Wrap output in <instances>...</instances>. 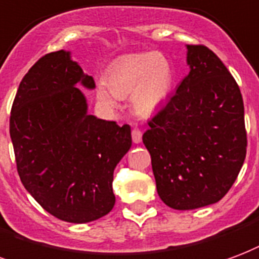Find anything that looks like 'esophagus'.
<instances>
[{"label":"esophagus","mask_w":259,"mask_h":259,"mask_svg":"<svg viewBox=\"0 0 259 259\" xmlns=\"http://www.w3.org/2000/svg\"><path fill=\"white\" fill-rule=\"evenodd\" d=\"M141 139H143V133H141V130L139 129L132 130V140H133V143H135V144L141 143Z\"/></svg>","instance_id":"34e87169"}]
</instances>
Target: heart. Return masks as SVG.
<instances>
[{"label":"heart","mask_w":259,"mask_h":259,"mask_svg":"<svg viewBox=\"0 0 259 259\" xmlns=\"http://www.w3.org/2000/svg\"><path fill=\"white\" fill-rule=\"evenodd\" d=\"M174 83V71L167 57L156 52L132 53L118 57L105 71L104 81L96 88V97L108 108L130 95L137 114H154L166 103Z\"/></svg>","instance_id":"1"}]
</instances>
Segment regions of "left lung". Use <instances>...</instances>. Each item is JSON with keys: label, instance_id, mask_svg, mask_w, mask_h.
I'll return each mask as SVG.
<instances>
[{"label": "left lung", "instance_id": "8db88e82", "mask_svg": "<svg viewBox=\"0 0 259 259\" xmlns=\"http://www.w3.org/2000/svg\"><path fill=\"white\" fill-rule=\"evenodd\" d=\"M187 49L189 74L143 135L158 195L176 210L221 200L247 151L244 105L235 78L207 47Z\"/></svg>", "mask_w": 259, "mask_h": 259}]
</instances>
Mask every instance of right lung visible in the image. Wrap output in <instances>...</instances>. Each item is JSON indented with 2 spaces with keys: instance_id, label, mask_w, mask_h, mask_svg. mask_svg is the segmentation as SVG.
<instances>
[{
  "instance_id": "1",
  "label": "right lung",
  "mask_w": 259,
  "mask_h": 259,
  "mask_svg": "<svg viewBox=\"0 0 259 259\" xmlns=\"http://www.w3.org/2000/svg\"><path fill=\"white\" fill-rule=\"evenodd\" d=\"M76 83L95 88L70 52L42 56L19 85L9 133L24 188L53 217L83 224L114 207V170L132 135L129 124L88 114Z\"/></svg>"
}]
</instances>
